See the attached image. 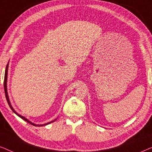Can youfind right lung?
<instances>
[{"label":"right lung","mask_w":152,"mask_h":152,"mask_svg":"<svg viewBox=\"0 0 152 152\" xmlns=\"http://www.w3.org/2000/svg\"><path fill=\"white\" fill-rule=\"evenodd\" d=\"M8 67H9V62H8V63H7V66H6V69H5V79H4V89H5V97H6V99H7V103H8V104H9L10 107L11 108V109L12 110V111H13L14 113H15L16 115H18V117H20V118H22V119L23 120H25V121L28 122V123H30V124H32V125L36 126H45V125H47V124H50L51 122H55V120H57V119H55V120H53V121H51V122H48V123H46V124H36L33 123V122H32L31 121H30V120H29L28 119H27L26 118H25L24 116H22L21 115H20V114H18V113H17V112H16V111H15V110L14 109V108L12 107V104H11V103H10V99H9V96H8V93H7V74H8V72H8Z\"/></svg>","instance_id":"add662e5"}]
</instances>
